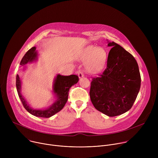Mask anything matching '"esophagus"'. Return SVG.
<instances>
[{
    "instance_id": "obj_1",
    "label": "esophagus",
    "mask_w": 158,
    "mask_h": 158,
    "mask_svg": "<svg viewBox=\"0 0 158 158\" xmlns=\"http://www.w3.org/2000/svg\"><path fill=\"white\" fill-rule=\"evenodd\" d=\"M77 74H78V76H79V78H81V77H84V73L82 71H79L77 73Z\"/></svg>"
}]
</instances>
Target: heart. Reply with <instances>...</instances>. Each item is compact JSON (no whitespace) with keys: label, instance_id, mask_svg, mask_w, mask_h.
Returning <instances> with one entry per match:
<instances>
[{"label":"heart","instance_id":"1","mask_svg":"<svg viewBox=\"0 0 158 158\" xmlns=\"http://www.w3.org/2000/svg\"><path fill=\"white\" fill-rule=\"evenodd\" d=\"M82 59L88 61L86 69L89 73L98 74L104 68L107 54L104 48L91 46L85 49L82 56Z\"/></svg>","mask_w":158,"mask_h":158}]
</instances>
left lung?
<instances>
[{"mask_svg":"<svg viewBox=\"0 0 158 158\" xmlns=\"http://www.w3.org/2000/svg\"><path fill=\"white\" fill-rule=\"evenodd\" d=\"M107 67L93 77L90 98L94 107L114 117L129 110L136 100L141 86V76L134 57L114 42H109Z\"/></svg>","mask_w":158,"mask_h":158,"instance_id":"8db88e82","label":"left lung"}]
</instances>
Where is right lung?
Segmentation results:
<instances>
[{"mask_svg": "<svg viewBox=\"0 0 158 158\" xmlns=\"http://www.w3.org/2000/svg\"><path fill=\"white\" fill-rule=\"evenodd\" d=\"M35 48L33 47L30 49L22 57L20 64L24 65L29 62L34 60L36 57ZM79 81V77L76 75H70L68 76H64L58 74L56 78L54 84V92L57 97V99L53 105L48 109L45 110H34L31 109L27 104L26 100L20 94V80L19 75L16 76V87L19 98L23 105L24 107L29 112L30 114L40 118H48L57 112H59L65 106L68 99L69 89Z\"/></svg>", "mask_w": 158, "mask_h": 158, "instance_id": "right-lung-1", "label": "right lung"}]
</instances>
